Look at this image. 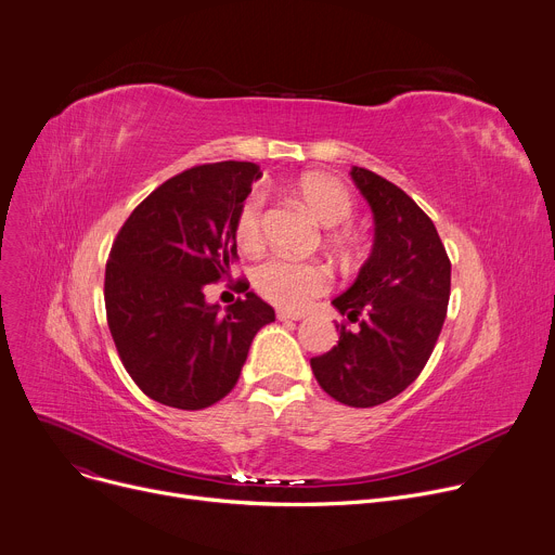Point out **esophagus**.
Listing matches in <instances>:
<instances>
[{"label":"esophagus","mask_w":555,"mask_h":555,"mask_svg":"<svg viewBox=\"0 0 555 555\" xmlns=\"http://www.w3.org/2000/svg\"><path fill=\"white\" fill-rule=\"evenodd\" d=\"M276 319L279 321H300V319H304V314L287 312V310H276Z\"/></svg>","instance_id":"obj_1"}]
</instances>
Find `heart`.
I'll return each instance as SVG.
<instances>
[{
  "label": "heart",
  "mask_w": 555,
  "mask_h": 555,
  "mask_svg": "<svg viewBox=\"0 0 555 555\" xmlns=\"http://www.w3.org/2000/svg\"><path fill=\"white\" fill-rule=\"evenodd\" d=\"M296 194L325 228L347 225L354 217V198L338 181L323 175H308L296 183ZM236 241L243 249H257L263 241V192L255 190L238 208L234 223ZM343 241V238H338ZM257 292L270 304L287 312L306 310L330 287L323 266L272 257L251 272Z\"/></svg>",
  "instance_id": "1"
}]
</instances>
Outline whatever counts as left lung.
Returning <instances> with one entry per match:
<instances>
[{
	"mask_svg": "<svg viewBox=\"0 0 555 555\" xmlns=\"http://www.w3.org/2000/svg\"><path fill=\"white\" fill-rule=\"evenodd\" d=\"M349 175L372 208L374 245L332 306L359 330L340 325L338 345L310 365L334 400L376 408L408 389L429 361L447 317L451 263L434 221L410 194L359 166Z\"/></svg>",
	"mask_w": 555,
	"mask_h": 555,
	"instance_id": "8db88e82",
	"label": "left lung"
}]
</instances>
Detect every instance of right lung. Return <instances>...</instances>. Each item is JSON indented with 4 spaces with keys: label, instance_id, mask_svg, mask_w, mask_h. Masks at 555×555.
<instances>
[{
    "label": "right lung",
    "instance_id": "1",
    "mask_svg": "<svg viewBox=\"0 0 555 555\" xmlns=\"http://www.w3.org/2000/svg\"><path fill=\"white\" fill-rule=\"evenodd\" d=\"M263 172L249 162L194 166L145 196L121 225L106 266V317L119 359L162 405L204 410L238 380L251 338L274 310L249 283L221 312L204 285L236 261V215Z\"/></svg>",
    "mask_w": 555,
    "mask_h": 555
}]
</instances>
